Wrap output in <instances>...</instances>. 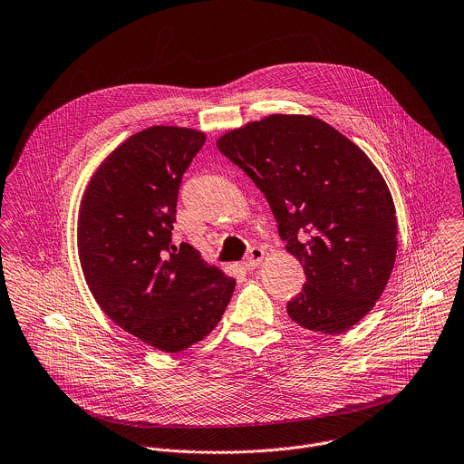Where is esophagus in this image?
<instances>
[{"label":"esophagus","mask_w":464,"mask_h":464,"mask_svg":"<svg viewBox=\"0 0 464 464\" xmlns=\"http://www.w3.org/2000/svg\"><path fill=\"white\" fill-rule=\"evenodd\" d=\"M264 256H266V253H264L262 247H251L249 253H247V256H246V260H244V267H246L247 271L256 269V267L262 264Z\"/></svg>","instance_id":"34e87169"}]
</instances>
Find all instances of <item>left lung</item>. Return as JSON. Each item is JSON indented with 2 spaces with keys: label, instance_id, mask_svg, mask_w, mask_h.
<instances>
[{
  "label": "left lung",
  "instance_id": "8db88e82",
  "mask_svg": "<svg viewBox=\"0 0 464 464\" xmlns=\"http://www.w3.org/2000/svg\"><path fill=\"white\" fill-rule=\"evenodd\" d=\"M217 146L266 195L304 267L289 318L324 334L356 325L383 295L398 251L394 200L374 162L325 121L298 113L246 122Z\"/></svg>",
  "mask_w": 464,
  "mask_h": 464
}]
</instances>
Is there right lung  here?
<instances>
[{
    "label": "right lung",
    "mask_w": 464,
    "mask_h": 464,
    "mask_svg": "<svg viewBox=\"0 0 464 464\" xmlns=\"http://www.w3.org/2000/svg\"><path fill=\"white\" fill-rule=\"evenodd\" d=\"M206 133L150 126L92 173L77 215L79 262L99 307L131 336L180 353L220 322L235 278L171 244L180 180Z\"/></svg>",
    "instance_id": "add662e5"
}]
</instances>
